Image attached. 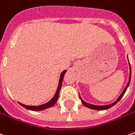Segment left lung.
<instances>
[{
  "instance_id": "obj_1",
  "label": "left lung",
  "mask_w": 135,
  "mask_h": 135,
  "mask_svg": "<svg viewBox=\"0 0 135 135\" xmlns=\"http://www.w3.org/2000/svg\"><path fill=\"white\" fill-rule=\"evenodd\" d=\"M127 58H128V56H127ZM128 61H129V59H128ZM129 81H128L127 86H126V87L125 88L124 90L122 91V93H121V94H120V95L119 96V98H118V99L116 100V101H115L114 103H113L112 104L107 105H93V104H90V103H86V102H85L84 100H83V99L81 98V97L80 96V95H79V98H80V99H81V103H83V104H84L85 106L87 107V108H88L93 109V110H107V109H108V108H111V107H113V105H115L116 103H118V102L120 101V100L121 99V98H122V96L124 95L125 93L126 92V90H127V88H128V86H129V82H130V80H131V66H130V64H129Z\"/></svg>"
}]
</instances>
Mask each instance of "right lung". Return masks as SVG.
Instances as JSON below:
<instances>
[{
    "mask_svg": "<svg viewBox=\"0 0 135 135\" xmlns=\"http://www.w3.org/2000/svg\"><path fill=\"white\" fill-rule=\"evenodd\" d=\"M66 70H64L61 74L60 76V79H59V86L58 88H57V90L56 91V93L51 100H49V102H47V103L45 104L41 105H38V106H32V105H26L22 104V103H20L18 102L20 105H22V107H24L25 108L27 109V110H33V111H38V110H45V109L49 108H51L53 105H55V103L57 101L59 98V92H60L61 88V84H62V81H63L64 79V76L66 74Z\"/></svg>",
    "mask_w": 135,
    "mask_h": 135,
    "instance_id": "add662e5",
    "label": "right lung"
}]
</instances>
